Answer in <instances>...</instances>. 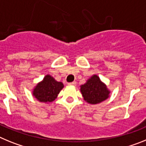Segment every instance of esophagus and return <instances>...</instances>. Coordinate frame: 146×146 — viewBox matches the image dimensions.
I'll return each mask as SVG.
<instances>
[{"label":"esophagus","instance_id":"34e87169","mask_svg":"<svg viewBox=\"0 0 146 146\" xmlns=\"http://www.w3.org/2000/svg\"><path fill=\"white\" fill-rule=\"evenodd\" d=\"M68 84L69 85V86H76V84H77V82H75V81H74V82H69Z\"/></svg>","mask_w":146,"mask_h":146}]
</instances>
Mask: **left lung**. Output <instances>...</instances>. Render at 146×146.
<instances>
[{"label":"left lung","instance_id":"8db88e82","mask_svg":"<svg viewBox=\"0 0 146 146\" xmlns=\"http://www.w3.org/2000/svg\"><path fill=\"white\" fill-rule=\"evenodd\" d=\"M80 91L85 100L90 104H98L109 97L110 91L97 75L92 76L82 85Z\"/></svg>","mask_w":146,"mask_h":146}]
</instances>
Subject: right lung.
I'll return each instance as SVG.
<instances>
[{
    "instance_id": "add662e5",
    "label": "right lung",
    "mask_w": 146,
    "mask_h": 146,
    "mask_svg": "<svg viewBox=\"0 0 146 146\" xmlns=\"http://www.w3.org/2000/svg\"><path fill=\"white\" fill-rule=\"evenodd\" d=\"M64 88L60 82H57L50 75L45 76L43 81L39 82L33 90L36 99L42 102H51L57 98L58 94Z\"/></svg>"
}]
</instances>
